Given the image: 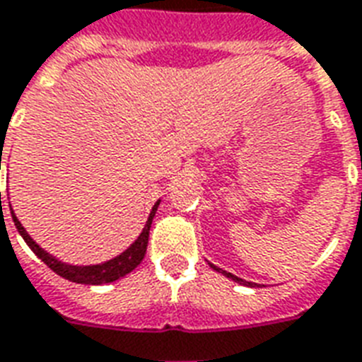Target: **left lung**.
Returning a JSON list of instances; mask_svg holds the SVG:
<instances>
[{"instance_id":"8db88e82","label":"left lung","mask_w":362,"mask_h":362,"mask_svg":"<svg viewBox=\"0 0 362 362\" xmlns=\"http://www.w3.org/2000/svg\"><path fill=\"white\" fill-rule=\"evenodd\" d=\"M211 268H213V270L221 272V274H225L226 277H230V279H234V281H236V283H242V285H247V287H257V283H251V281H243L242 277H238V276H234V274H228V272L221 270V268H217V266H215V264H211Z\"/></svg>"}]
</instances>
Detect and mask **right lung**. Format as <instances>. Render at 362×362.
<instances>
[{"label":"right lung","mask_w":362,"mask_h":362,"mask_svg":"<svg viewBox=\"0 0 362 362\" xmlns=\"http://www.w3.org/2000/svg\"><path fill=\"white\" fill-rule=\"evenodd\" d=\"M158 204H160V202H156L155 207H153L149 219H147V225H145V228H143V232L139 234V238H137L136 242L132 243L130 247L126 249L124 253H120L119 257H115V259L96 266H71V264H64V262H60V260H56L52 255H49L45 249L39 247L37 243L28 236V232L24 230V226L21 225V221L16 219V215L13 213V209H11V215H13L15 226L18 228V232H21V236L24 238V242L30 245V249H32L33 253L37 255L39 259L43 260L45 264L49 266L50 270L56 272V274L64 277V279H69V281H74V283L102 285V283H111L115 281V279H119V277L126 276V274H130V272L134 270L139 262H141L143 257H145V251H147L151 223H153V217H155Z\"/></svg>","instance_id":"obj_1"}]
</instances>
